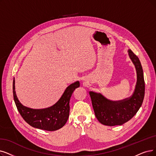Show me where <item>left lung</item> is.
<instances>
[{"label":"left lung","instance_id":"left-lung-1","mask_svg":"<svg viewBox=\"0 0 156 156\" xmlns=\"http://www.w3.org/2000/svg\"><path fill=\"white\" fill-rule=\"evenodd\" d=\"M129 55L135 65L137 82L131 97L119 101H111L101 93L90 91L95 116L103 125L115 126L122 125L130 120L141 106L145 96V80L139 58L129 50Z\"/></svg>","mask_w":156,"mask_h":156}]
</instances>
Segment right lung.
I'll use <instances>...</instances> for the list:
<instances>
[{"mask_svg": "<svg viewBox=\"0 0 156 156\" xmlns=\"http://www.w3.org/2000/svg\"><path fill=\"white\" fill-rule=\"evenodd\" d=\"M80 83L77 81L69 86L58 102L52 106L42 109H33L25 107L19 102L15 92V79L13 83V92L15 104L20 114L30 126L40 129L54 131L65 126L70 113V100L73 92Z\"/></svg>", "mask_w": 156, "mask_h": 156, "instance_id": "obj_1", "label": "right lung"}]
</instances>
